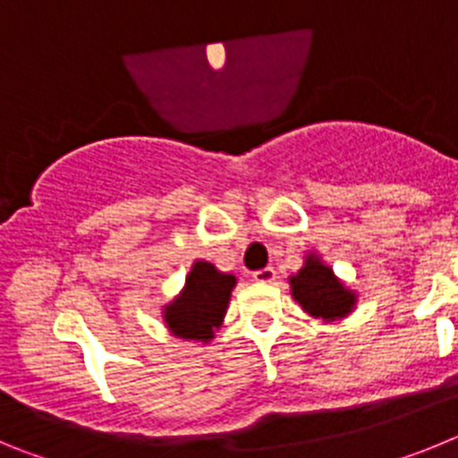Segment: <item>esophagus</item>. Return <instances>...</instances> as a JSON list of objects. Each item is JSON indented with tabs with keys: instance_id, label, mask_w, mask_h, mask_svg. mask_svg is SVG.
Here are the masks:
<instances>
[{
	"instance_id": "1",
	"label": "esophagus",
	"mask_w": 458,
	"mask_h": 458,
	"mask_svg": "<svg viewBox=\"0 0 458 458\" xmlns=\"http://www.w3.org/2000/svg\"><path fill=\"white\" fill-rule=\"evenodd\" d=\"M277 277V273H275V268H261V270H254L252 273V279L254 282H259V284H270L273 279Z\"/></svg>"
}]
</instances>
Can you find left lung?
Instances as JSON below:
<instances>
[{
	"label": "left lung",
	"mask_w": 458,
	"mask_h": 458,
	"mask_svg": "<svg viewBox=\"0 0 458 458\" xmlns=\"http://www.w3.org/2000/svg\"><path fill=\"white\" fill-rule=\"evenodd\" d=\"M291 295L302 310L321 321H339L355 310L358 293L344 284L321 254H305V264L289 277Z\"/></svg>",
	"instance_id": "obj_1"
}]
</instances>
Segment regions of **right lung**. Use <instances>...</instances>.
<instances>
[{
	"mask_svg": "<svg viewBox=\"0 0 458 458\" xmlns=\"http://www.w3.org/2000/svg\"><path fill=\"white\" fill-rule=\"evenodd\" d=\"M236 275L222 273L208 261L197 259L190 268L181 293L163 307L169 333L179 339L210 342L225 321Z\"/></svg>",
	"mask_w": 458,
	"mask_h": 458,
	"instance_id": "add662e5",
	"label": "right lung"
}]
</instances>
